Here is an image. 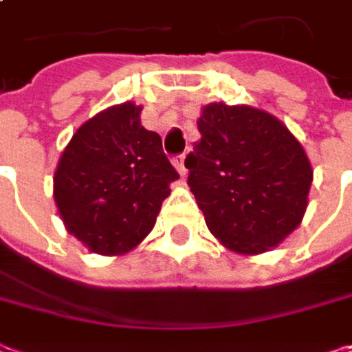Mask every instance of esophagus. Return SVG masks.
I'll return each instance as SVG.
<instances>
[{
	"mask_svg": "<svg viewBox=\"0 0 352 352\" xmlns=\"http://www.w3.org/2000/svg\"><path fill=\"white\" fill-rule=\"evenodd\" d=\"M173 167H175L179 175L181 177L185 175V157H183V155H179V157H175V159H173Z\"/></svg>",
	"mask_w": 352,
	"mask_h": 352,
	"instance_id": "1",
	"label": "esophagus"
}]
</instances>
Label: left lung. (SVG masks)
<instances>
[{
  "mask_svg": "<svg viewBox=\"0 0 352 352\" xmlns=\"http://www.w3.org/2000/svg\"><path fill=\"white\" fill-rule=\"evenodd\" d=\"M185 159L210 232L234 252L258 254L302 222L312 185L306 151L275 116L250 106L210 104Z\"/></svg>",
  "mask_w": 352,
  "mask_h": 352,
  "instance_id": "obj_1",
  "label": "left lung"
}]
</instances>
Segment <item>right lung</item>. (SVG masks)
<instances>
[{
    "mask_svg": "<svg viewBox=\"0 0 352 352\" xmlns=\"http://www.w3.org/2000/svg\"><path fill=\"white\" fill-rule=\"evenodd\" d=\"M126 102L73 134L54 171V204L69 234L98 254H124L153 230L179 179L157 132Z\"/></svg>",
    "mask_w": 352,
    "mask_h": 352,
    "instance_id": "obj_1",
    "label": "right lung"
}]
</instances>
